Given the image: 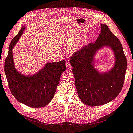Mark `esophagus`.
Masks as SVG:
<instances>
[{
	"label": "esophagus",
	"mask_w": 133,
	"mask_h": 133,
	"mask_svg": "<svg viewBox=\"0 0 133 133\" xmlns=\"http://www.w3.org/2000/svg\"><path fill=\"white\" fill-rule=\"evenodd\" d=\"M66 67L68 68H71V64H70V61H67L66 62Z\"/></svg>",
	"instance_id": "esophagus-1"
}]
</instances>
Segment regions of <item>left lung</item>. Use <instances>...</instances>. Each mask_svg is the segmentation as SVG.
Returning <instances> with one entry per match:
<instances>
[{"label": "left lung", "instance_id": "8db88e82", "mask_svg": "<svg viewBox=\"0 0 133 133\" xmlns=\"http://www.w3.org/2000/svg\"><path fill=\"white\" fill-rule=\"evenodd\" d=\"M101 33L96 42L75 52L70 61L79 98L91 107L105 104L118 95L124 84L127 68L126 57L119 39L107 25L101 24ZM104 46L112 49L115 62L111 70L99 73L94 67L93 62L96 51Z\"/></svg>", "mask_w": 133, "mask_h": 133}]
</instances>
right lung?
<instances>
[{
    "mask_svg": "<svg viewBox=\"0 0 133 133\" xmlns=\"http://www.w3.org/2000/svg\"><path fill=\"white\" fill-rule=\"evenodd\" d=\"M25 28L22 26L10 44L5 61V73L11 94L17 101L32 108L44 107L54 97L61 74L66 70V60L48 62L41 70L32 76L19 73L14 65L12 49Z\"/></svg>",
    "mask_w": 133,
    "mask_h": 133,
    "instance_id": "1",
    "label": "right lung"
}]
</instances>
